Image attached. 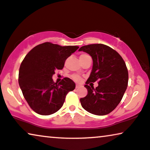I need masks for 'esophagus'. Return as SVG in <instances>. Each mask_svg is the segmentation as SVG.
<instances>
[{"label":"esophagus","instance_id":"obj_1","mask_svg":"<svg viewBox=\"0 0 150 150\" xmlns=\"http://www.w3.org/2000/svg\"><path fill=\"white\" fill-rule=\"evenodd\" d=\"M81 86L80 85H79V84H76V86H75V88H79V87H80Z\"/></svg>","mask_w":150,"mask_h":150}]
</instances>
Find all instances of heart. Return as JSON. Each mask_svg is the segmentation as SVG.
Here are the masks:
<instances>
[{
  "label": "heart",
  "instance_id": "heart-1",
  "mask_svg": "<svg viewBox=\"0 0 150 150\" xmlns=\"http://www.w3.org/2000/svg\"><path fill=\"white\" fill-rule=\"evenodd\" d=\"M87 55H86V54H82V55H80V57L87 56ZM72 78H73L75 81H81L80 77L78 76V75H73V76H72Z\"/></svg>",
  "mask_w": 150,
  "mask_h": 150
}]
</instances>
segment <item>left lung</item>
Segmentation results:
<instances>
[{"label": "left lung", "instance_id": "8db88e82", "mask_svg": "<svg viewBox=\"0 0 150 150\" xmlns=\"http://www.w3.org/2000/svg\"><path fill=\"white\" fill-rule=\"evenodd\" d=\"M79 51L88 53L93 62L84 86L88 94L80 99L81 106L93 115H108L120 103L127 89L128 71L125 62L115 50L103 44L83 46ZM96 81L99 85L95 89L87 85Z\"/></svg>", "mask_w": 150, "mask_h": 150}]
</instances>
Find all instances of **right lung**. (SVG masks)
<instances>
[{
    "instance_id": "right-lung-1",
    "label": "right lung",
    "mask_w": 150,
    "mask_h": 150,
    "mask_svg": "<svg viewBox=\"0 0 150 150\" xmlns=\"http://www.w3.org/2000/svg\"><path fill=\"white\" fill-rule=\"evenodd\" d=\"M78 48L45 42L33 48L24 58L19 69V86L28 104L36 113L56 112L67 93L75 89V82L69 77L57 83L52 77L55 70L63 69L66 59Z\"/></svg>"
}]
</instances>
